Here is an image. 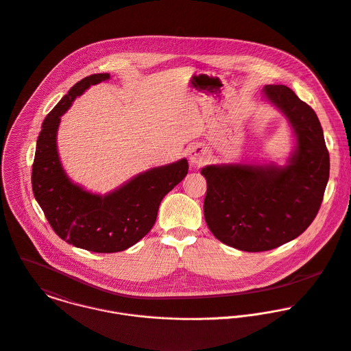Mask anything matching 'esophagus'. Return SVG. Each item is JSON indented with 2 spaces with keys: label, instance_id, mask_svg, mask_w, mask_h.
Instances as JSON below:
<instances>
[{
  "label": "esophagus",
  "instance_id": "esophagus-1",
  "mask_svg": "<svg viewBox=\"0 0 351 351\" xmlns=\"http://www.w3.org/2000/svg\"><path fill=\"white\" fill-rule=\"evenodd\" d=\"M206 158H207V154H206V149L200 145H196L193 148H191L189 151V160L192 165H202L206 162Z\"/></svg>",
  "mask_w": 351,
  "mask_h": 351
}]
</instances>
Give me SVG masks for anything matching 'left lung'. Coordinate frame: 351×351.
I'll list each match as a JSON object with an SVG mask.
<instances>
[{
  "label": "left lung",
  "mask_w": 351,
  "mask_h": 351,
  "mask_svg": "<svg viewBox=\"0 0 351 351\" xmlns=\"http://www.w3.org/2000/svg\"><path fill=\"white\" fill-rule=\"evenodd\" d=\"M263 91L297 137L289 163L211 165L202 170L208 229L245 252L271 250L304 233L320 210L330 177V154L313 109L286 86L271 84Z\"/></svg>",
  "instance_id": "obj_1"
}]
</instances>
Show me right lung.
Segmentation results:
<instances>
[{
  "mask_svg": "<svg viewBox=\"0 0 351 351\" xmlns=\"http://www.w3.org/2000/svg\"><path fill=\"white\" fill-rule=\"evenodd\" d=\"M110 79L97 73L76 83L42 123L32 163V191L56 234L97 253L121 252L148 233L162 199L188 174V160L144 171L114 192L101 196L84 191L65 174L57 151L61 116L90 86Z\"/></svg>",
  "mask_w": 351,
  "mask_h": 351,
  "instance_id": "add662e5",
  "label": "right lung"
}]
</instances>
